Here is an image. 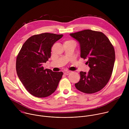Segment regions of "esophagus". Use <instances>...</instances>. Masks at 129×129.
<instances>
[{
	"label": "esophagus",
	"instance_id": "obj_1",
	"mask_svg": "<svg viewBox=\"0 0 129 129\" xmlns=\"http://www.w3.org/2000/svg\"><path fill=\"white\" fill-rule=\"evenodd\" d=\"M70 72H70V71H65V72H64V74L65 75H68Z\"/></svg>",
	"mask_w": 129,
	"mask_h": 129
}]
</instances>
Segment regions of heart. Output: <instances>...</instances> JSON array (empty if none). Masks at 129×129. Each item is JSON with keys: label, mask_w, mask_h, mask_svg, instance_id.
I'll return each instance as SVG.
<instances>
[{"label": "heart", "mask_w": 129, "mask_h": 129, "mask_svg": "<svg viewBox=\"0 0 129 129\" xmlns=\"http://www.w3.org/2000/svg\"><path fill=\"white\" fill-rule=\"evenodd\" d=\"M71 42V41H66L65 42Z\"/></svg>", "instance_id": "obj_1"}]
</instances>
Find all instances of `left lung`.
<instances>
[{
  "mask_svg": "<svg viewBox=\"0 0 129 129\" xmlns=\"http://www.w3.org/2000/svg\"><path fill=\"white\" fill-rule=\"evenodd\" d=\"M70 36L80 46L81 57L87 59L89 72H80L81 79L75 84L76 88L85 93H94L108 83L114 65L115 50L107 36L102 32L86 29Z\"/></svg>",
  "mask_w": 129,
  "mask_h": 129,
  "instance_id": "8db88e82",
  "label": "left lung"
}]
</instances>
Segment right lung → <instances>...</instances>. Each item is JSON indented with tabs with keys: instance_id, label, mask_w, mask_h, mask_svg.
I'll return each mask as SVG.
<instances>
[{
	"instance_id": "add662e5",
	"label": "right lung",
	"mask_w": 129,
	"mask_h": 129,
	"mask_svg": "<svg viewBox=\"0 0 129 129\" xmlns=\"http://www.w3.org/2000/svg\"><path fill=\"white\" fill-rule=\"evenodd\" d=\"M63 35L42 33L29 38L22 45L16 59L18 78L28 92L38 98H45L56 91L62 72L44 69L42 65L51 56L54 43Z\"/></svg>"
}]
</instances>
